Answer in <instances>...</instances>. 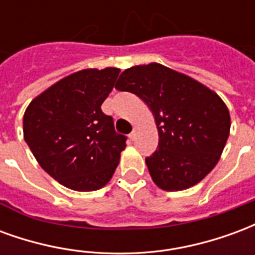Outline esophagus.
I'll use <instances>...</instances> for the list:
<instances>
[{"label": "esophagus", "instance_id": "34e87169", "mask_svg": "<svg viewBox=\"0 0 255 255\" xmlns=\"http://www.w3.org/2000/svg\"><path fill=\"white\" fill-rule=\"evenodd\" d=\"M136 133H138V127L135 126V127H133V129H132V132L129 133V138H131L133 140V139L136 138Z\"/></svg>", "mask_w": 255, "mask_h": 255}]
</instances>
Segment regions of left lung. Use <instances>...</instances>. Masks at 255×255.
<instances>
[{"mask_svg": "<svg viewBox=\"0 0 255 255\" xmlns=\"http://www.w3.org/2000/svg\"><path fill=\"white\" fill-rule=\"evenodd\" d=\"M119 91L138 95L153 113L158 149L146 158L153 182L165 191L195 186L219 162L230 135L231 117L214 91L161 64L126 69Z\"/></svg>", "mask_w": 255, "mask_h": 255, "instance_id": "1", "label": "left lung"}]
</instances>
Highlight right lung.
I'll return each instance as SVG.
<instances>
[{"mask_svg":"<svg viewBox=\"0 0 255 255\" xmlns=\"http://www.w3.org/2000/svg\"><path fill=\"white\" fill-rule=\"evenodd\" d=\"M119 68L83 69L31 101L23 117L24 140L38 164L75 191L100 190L116 171L124 135L101 111Z\"/></svg>","mask_w":255,"mask_h":255,"instance_id":"add662e5","label":"right lung"}]
</instances>
